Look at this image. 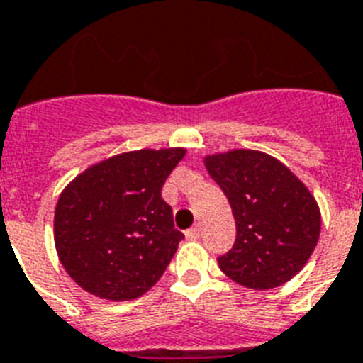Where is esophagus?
Wrapping results in <instances>:
<instances>
[{"label":"esophagus","instance_id":"34e87169","mask_svg":"<svg viewBox=\"0 0 363 363\" xmlns=\"http://www.w3.org/2000/svg\"><path fill=\"white\" fill-rule=\"evenodd\" d=\"M199 235H201V229L199 228H191L186 231V238H190V240H194V238H199Z\"/></svg>","mask_w":363,"mask_h":363}]
</instances>
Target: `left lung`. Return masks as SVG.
I'll list each match as a JSON object with an SVG mask.
<instances>
[{
  "mask_svg": "<svg viewBox=\"0 0 363 363\" xmlns=\"http://www.w3.org/2000/svg\"><path fill=\"white\" fill-rule=\"evenodd\" d=\"M231 205L237 238L218 257L225 276L267 291L296 276L313 253L320 212L308 188L272 156L248 149L205 158Z\"/></svg>",
  "mask_w": 363,
  "mask_h": 363,
  "instance_id": "left-lung-1",
  "label": "left lung"
}]
</instances>
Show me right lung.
I'll use <instances>...</instances> for the list:
<instances>
[{
	"label": "right lung",
	"instance_id": "1",
	"mask_svg": "<svg viewBox=\"0 0 363 363\" xmlns=\"http://www.w3.org/2000/svg\"><path fill=\"white\" fill-rule=\"evenodd\" d=\"M184 149L111 156L59 196L54 238L69 276L106 300H134L162 278L184 235L162 186Z\"/></svg>",
	"mask_w": 363,
	"mask_h": 363
}]
</instances>
